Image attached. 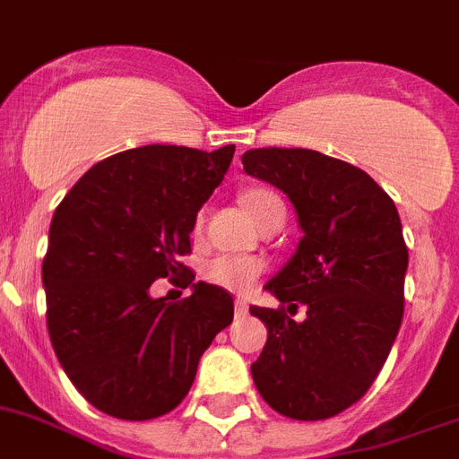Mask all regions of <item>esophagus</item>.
<instances>
[{"mask_svg":"<svg viewBox=\"0 0 459 459\" xmlns=\"http://www.w3.org/2000/svg\"><path fill=\"white\" fill-rule=\"evenodd\" d=\"M234 311H237V316H246L248 313V304L244 299H237L234 301Z\"/></svg>","mask_w":459,"mask_h":459,"instance_id":"obj_1","label":"esophagus"}]
</instances>
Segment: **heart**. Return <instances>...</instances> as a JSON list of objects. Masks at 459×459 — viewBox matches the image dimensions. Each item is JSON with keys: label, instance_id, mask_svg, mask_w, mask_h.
<instances>
[{"label": "heart", "instance_id": "obj_1", "mask_svg": "<svg viewBox=\"0 0 459 459\" xmlns=\"http://www.w3.org/2000/svg\"><path fill=\"white\" fill-rule=\"evenodd\" d=\"M246 211L250 213V218L257 222L262 221V215L272 209L273 204H283L278 195H273L272 190H264V187H255V190L244 192ZM195 230H202V218H197V227ZM264 272V262L255 260V257H234V255H218L206 264L204 269V278L209 281L215 288L227 290V292H234V295H246L250 290L255 288L257 278Z\"/></svg>", "mask_w": 459, "mask_h": 459}]
</instances>
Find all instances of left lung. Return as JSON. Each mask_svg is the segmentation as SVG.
Masks as SVG:
<instances>
[{
	"label": "left lung",
	"mask_w": 459,
	"mask_h": 459,
	"mask_svg": "<svg viewBox=\"0 0 459 459\" xmlns=\"http://www.w3.org/2000/svg\"><path fill=\"white\" fill-rule=\"evenodd\" d=\"M241 162L288 195L304 232L264 290L307 318L250 307L267 325L253 381L281 416L325 420L364 397L397 339L409 267L397 206L367 171L318 151L255 148Z\"/></svg>",
	"instance_id": "1"
}]
</instances>
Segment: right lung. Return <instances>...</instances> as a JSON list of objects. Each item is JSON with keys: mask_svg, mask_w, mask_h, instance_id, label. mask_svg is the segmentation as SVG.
I'll list each match as a JSON object with an SVG mask.
<instances>
[{"mask_svg": "<svg viewBox=\"0 0 459 459\" xmlns=\"http://www.w3.org/2000/svg\"><path fill=\"white\" fill-rule=\"evenodd\" d=\"M232 158V143L116 152L55 209L41 267L50 343L78 393L107 416L151 420L176 409L204 351L232 323V295L195 283L178 262ZM169 275L193 295L151 298L150 285Z\"/></svg>", "mask_w": 459, "mask_h": 459, "instance_id": "right-lung-1", "label": "right lung"}]
</instances>
